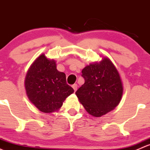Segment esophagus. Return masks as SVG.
<instances>
[{"label":"esophagus","mask_w":150,"mask_h":150,"mask_svg":"<svg viewBox=\"0 0 150 150\" xmlns=\"http://www.w3.org/2000/svg\"><path fill=\"white\" fill-rule=\"evenodd\" d=\"M72 87H73V89H74V91H76L77 87H78V85H77L76 84H73V85H72Z\"/></svg>","instance_id":"obj_1"}]
</instances>
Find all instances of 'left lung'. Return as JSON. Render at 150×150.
<instances>
[{
  "label": "left lung",
  "mask_w": 150,
  "mask_h": 150,
  "mask_svg": "<svg viewBox=\"0 0 150 150\" xmlns=\"http://www.w3.org/2000/svg\"><path fill=\"white\" fill-rule=\"evenodd\" d=\"M84 84L76 92L86 112L100 117L115 108L121 101L123 85L116 68L110 59L86 66L81 71Z\"/></svg>",
  "instance_id": "8db88e82"
}]
</instances>
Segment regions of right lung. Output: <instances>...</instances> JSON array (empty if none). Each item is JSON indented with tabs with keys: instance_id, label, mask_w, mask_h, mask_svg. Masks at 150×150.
<instances>
[{
	"instance_id": "1",
	"label": "right lung",
	"mask_w": 150,
	"mask_h": 150,
	"mask_svg": "<svg viewBox=\"0 0 150 150\" xmlns=\"http://www.w3.org/2000/svg\"><path fill=\"white\" fill-rule=\"evenodd\" d=\"M25 89L31 102L43 112L58 110L65 99L74 92L66 74L57 70L54 60L40 55L27 72Z\"/></svg>"
}]
</instances>
